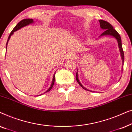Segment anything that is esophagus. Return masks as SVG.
Masks as SVG:
<instances>
[{"label":"esophagus","mask_w":132,"mask_h":132,"mask_svg":"<svg viewBox=\"0 0 132 132\" xmlns=\"http://www.w3.org/2000/svg\"><path fill=\"white\" fill-rule=\"evenodd\" d=\"M76 58V55L73 53H68L67 55V59H74Z\"/></svg>","instance_id":"esophagus-1"}]
</instances>
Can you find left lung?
I'll use <instances>...</instances> for the list:
<instances>
[{"mask_svg": "<svg viewBox=\"0 0 132 132\" xmlns=\"http://www.w3.org/2000/svg\"><path fill=\"white\" fill-rule=\"evenodd\" d=\"M99 22H100V28L104 30V32L103 33H102L101 35H100V37H103V36H106V35H110L112 36V37H114L115 39L117 40V42H118V47H119V50H120V55H121V59L122 61V67H123V64H124V52L123 50H122V43H121V38L120 35H119V34L117 32L116 30H115L113 29V26L110 24L109 23H108V21H104L103 20H99ZM123 70V68H122V71ZM76 79L77 82H78V84L82 86V88L83 89L86 90V91H91L90 90L86 89L84 87V86L81 84V83L80 82V81L79 80V77H78V73H77H77H76Z\"/></svg>", "mask_w": 132, "mask_h": 132, "instance_id": "obj_1", "label": "left lung"}]
</instances>
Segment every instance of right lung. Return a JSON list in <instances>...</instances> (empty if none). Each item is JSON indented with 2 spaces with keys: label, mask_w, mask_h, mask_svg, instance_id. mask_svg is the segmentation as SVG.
Instances as JSON below:
<instances>
[{
  "label": "right lung",
  "mask_w": 132,
  "mask_h": 132,
  "mask_svg": "<svg viewBox=\"0 0 132 132\" xmlns=\"http://www.w3.org/2000/svg\"><path fill=\"white\" fill-rule=\"evenodd\" d=\"M34 22V20H33V19H23V20H21V21H20V22H19V23H18V24H17V25H16L15 28H14L13 29V30H12L10 34V35H9L8 38V40H7V43H6V49H7V45H8V41H9V40H10V39L11 37V35H13L14 32H15V31H17V30H18L20 29L21 28H23V27L26 26H28V25H29L30 24H32V23H33ZM55 74H54V75H53V80H52V84H51V85H50V88H48V89L47 90V91H46V92H44V93H43V94L47 93V92L49 91L50 90L52 89V87H53V86L54 83H55ZM40 94V95H42V94ZM39 95H38V96H39ZM37 96H38V95H37Z\"/></svg>",
  "instance_id": "add662e5"
}]
</instances>
